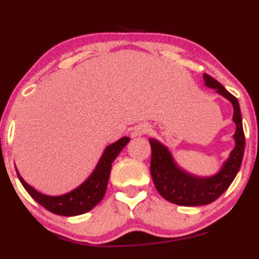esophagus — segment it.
<instances>
[{"mask_svg": "<svg viewBox=\"0 0 259 259\" xmlns=\"http://www.w3.org/2000/svg\"><path fill=\"white\" fill-rule=\"evenodd\" d=\"M147 132H148V129L146 126L140 127V129L136 130V135H141V134H145V133H147Z\"/></svg>", "mask_w": 259, "mask_h": 259, "instance_id": "esophagus-1", "label": "esophagus"}]
</instances>
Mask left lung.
I'll return each instance as SVG.
<instances>
[{"label":"left lung","mask_w":259,"mask_h":259,"mask_svg":"<svg viewBox=\"0 0 259 259\" xmlns=\"http://www.w3.org/2000/svg\"><path fill=\"white\" fill-rule=\"evenodd\" d=\"M202 77L207 88L216 89L219 94L232 102L234 108L233 121L236 125L233 136L235 147L230 152L229 158L224 161L219 172L213 176L199 177L181 169L166 146L155 139H149L152 147L151 175L155 188L165 200L181 206L207 205L220 198L234 181L244 157L245 135L238 99L211 76L204 73Z\"/></svg>","instance_id":"left-lung-1"}]
</instances>
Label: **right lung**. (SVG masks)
I'll use <instances>...</instances> for the list:
<instances>
[{
	"label": "right lung",
	"mask_w": 259,
	"mask_h": 259,
	"mask_svg": "<svg viewBox=\"0 0 259 259\" xmlns=\"http://www.w3.org/2000/svg\"><path fill=\"white\" fill-rule=\"evenodd\" d=\"M129 141L130 139L124 136L112 145L107 146L92 175L84 181L82 185L66 194L57 195V197L42 194L33 187H31L29 183L25 182L17 170L18 177L31 197L51 212L60 214V216H77V214L85 213L102 200L106 188H107L108 179H110L112 163Z\"/></svg>",
	"instance_id": "add662e5"
}]
</instances>
